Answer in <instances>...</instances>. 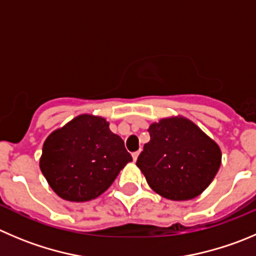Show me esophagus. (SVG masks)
<instances>
[{"label": "esophagus", "mask_w": 256, "mask_h": 256, "mask_svg": "<svg viewBox=\"0 0 256 256\" xmlns=\"http://www.w3.org/2000/svg\"><path fill=\"white\" fill-rule=\"evenodd\" d=\"M138 156H140V152H134V153H132V157H133V160H137V158H138Z\"/></svg>", "instance_id": "1"}]
</instances>
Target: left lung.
<instances>
[{
  "mask_svg": "<svg viewBox=\"0 0 256 256\" xmlns=\"http://www.w3.org/2000/svg\"><path fill=\"white\" fill-rule=\"evenodd\" d=\"M150 140L137 160L150 188L164 198L186 201L202 194L221 164L215 140L184 116L163 118L148 128Z\"/></svg>",
  "mask_w": 256,
  "mask_h": 256,
  "instance_id": "1",
  "label": "left lung"
}]
</instances>
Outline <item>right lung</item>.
<instances>
[{"instance_id": "right-lung-1", "label": "right lung", "mask_w": 256, "mask_h": 256, "mask_svg": "<svg viewBox=\"0 0 256 256\" xmlns=\"http://www.w3.org/2000/svg\"><path fill=\"white\" fill-rule=\"evenodd\" d=\"M130 160L106 119L82 114L46 138L40 170L58 196L84 202L106 192Z\"/></svg>"}]
</instances>
